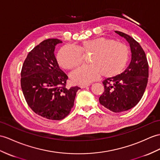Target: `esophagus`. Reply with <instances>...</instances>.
Returning <instances> with one entry per match:
<instances>
[{"label":"esophagus","mask_w":160,"mask_h":160,"mask_svg":"<svg viewBox=\"0 0 160 160\" xmlns=\"http://www.w3.org/2000/svg\"><path fill=\"white\" fill-rule=\"evenodd\" d=\"M89 84H85V85H80V87H81V88H86V87L89 86Z\"/></svg>","instance_id":"esophagus-1"}]
</instances>
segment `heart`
<instances>
[{"mask_svg": "<svg viewBox=\"0 0 160 160\" xmlns=\"http://www.w3.org/2000/svg\"><path fill=\"white\" fill-rule=\"evenodd\" d=\"M91 54V66L78 69L72 75L77 83H88L101 75L113 77L125 69L130 56L127 45L111 38L99 37L85 41L78 48L67 45L58 52L57 59L61 67L68 70L75 69L84 63V56Z\"/></svg>", "mask_w": 160, "mask_h": 160, "instance_id": "heart-1", "label": "heart"}]
</instances>
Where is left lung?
<instances>
[{
	"label": "left lung",
	"instance_id": "1",
	"mask_svg": "<svg viewBox=\"0 0 160 160\" xmlns=\"http://www.w3.org/2000/svg\"><path fill=\"white\" fill-rule=\"evenodd\" d=\"M115 32L130 43L132 60L121 75L102 81L104 89L99 102L108 110L121 112L134 107L142 98L149 77V64L145 53L137 41L127 34Z\"/></svg>",
	"mask_w": 160,
	"mask_h": 160
}]
</instances>
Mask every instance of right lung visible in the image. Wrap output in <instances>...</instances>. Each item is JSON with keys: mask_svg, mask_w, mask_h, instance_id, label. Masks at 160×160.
Returning <instances> with one entry per match:
<instances>
[{"mask_svg": "<svg viewBox=\"0 0 160 160\" xmlns=\"http://www.w3.org/2000/svg\"><path fill=\"white\" fill-rule=\"evenodd\" d=\"M58 38L42 41L28 53L21 71V88L29 107L37 115L49 120L68 115L78 86L67 87L68 76L60 68L54 56Z\"/></svg>", "mask_w": 160, "mask_h": 160, "instance_id": "1", "label": "right lung"}]
</instances>
